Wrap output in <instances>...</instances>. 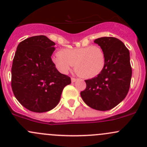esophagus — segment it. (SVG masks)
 <instances>
[{"mask_svg": "<svg viewBox=\"0 0 147 147\" xmlns=\"http://www.w3.org/2000/svg\"><path fill=\"white\" fill-rule=\"evenodd\" d=\"M76 78H71V82H75L76 81Z\"/></svg>", "mask_w": 147, "mask_h": 147, "instance_id": "obj_1", "label": "esophagus"}]
</instances>
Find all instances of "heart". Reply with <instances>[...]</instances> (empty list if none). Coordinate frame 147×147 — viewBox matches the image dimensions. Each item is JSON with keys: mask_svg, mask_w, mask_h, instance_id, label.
I'll return each instance as SVG.
<instances>
[{"mask_svg": "<svg viewBox=\"0 0 147 147\" xmlns=\"http://www.w3.org/2000/svg\"><path fill=\"white\" fill-rule=\"evenodd\" d=\"M52 61L61 73H66L74 64L76 73L85 78H92L103 70L105 54L98 45L63 49L52 57Z\"/></svg>", "mask_w": 147, "mask_h": 147, "instance_id": "heart-1", "label": "heart"}]
</instances>
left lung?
<instances>
[{
  "label": "left lung",
  "mask_w": 147,
  "mask_h": 147,
  "mask_svg": "<svg viewBox=\"0 0 147 147\" xmlns=\"http://www.w3.org/2000/svg\"><path fill=\"white\" fill-rule=\"evenodd\" d=\"M94 42L105 52V66L96 77L85 80L86 88L81 96L91 108L105 111L122 102L129 91L132 73L129 51L115 37H100Z\"/></svg>",
  "instance_id": "1"
}]
</instances>
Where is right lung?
I'll return each instance as SVG.
<instances>
[{
  "instance_id": "obj_1",
  "label": "right lung",
  "mask_w": 147,
  "mask_h": 147,
  "mask_svg": "<svg viewBox=\"0 0 147 147\" xmlns=\"http://www.w3.org/2000/svg\"><path fill=\"white\" fill-rule=\"evenodd\" d=\"M55 43L45 35L34 36L18 45L11 69V86L20 103L34 113L54 108L63 88L71 81L51 60Z\"/></svg>"
}]
</instances>
